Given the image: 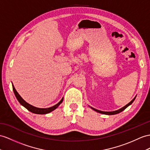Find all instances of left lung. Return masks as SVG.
I'll use <instances>...</instances> for the list:
<instances>
[{"instance_id": "1", "label": "left lung", "mask_w": 150, "mask_h": 150, "mask_svg": "<svg viewBox=\"0 0 150 150\" xmlns=\"http://www.w3.org/2000/svg\"><path fill=\"white\" fill-rule=\"evenodd\" d=\"M135 98H136V97L132 99V100L131 101H130L129 103H128L127 105L123 107V108H120V109H119V110H118L114 111V112H102V111H99V110H96V109H94V108H92V107H91V108L93 109V110H94V111H96V112H98V113H102V114L110 115H115V114H117V113H119L122 112V111H124L126 108H127V107H128L129 105H131L132 103H133V101H134V99H135Z\"/></svg>"}]
</instances>
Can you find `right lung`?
<instances>
[{"mask_svg":"<svg viewBox=\"0 0 150 150\" xmlns=\"http://www.w3.org/2000/svg\"><path fill=\"white\" fill-rule=\"evenodd\" d=\"M13 91H14V93L15 94V96H16V99H18V101L20 102V104L22 106H23L25 108H26L28 111H30V112H32L33 113H36V114H46V113H49L50 112H51L52 111L56 109L57 107H58V106L63 101V98L62 99H61V100L58 103H57V104H56V105L53 106L52 107H50V108H37V107L33 106H32L31 105L28 104V103H26L24 100V99L20 96V94L18 93V92L16 91V89H15V88H14L13 85Z\"/></svg>","mask_w":150,"mask_h":150,"instance_id":"1","label":"right lung"}]
</instances>
